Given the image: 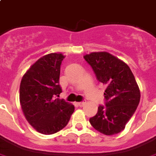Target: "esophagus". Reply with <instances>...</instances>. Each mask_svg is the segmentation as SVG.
Listing matches in <instances>:
<instances>
[{"instance_id":"obj_1","label":"esophagus","mask_w":156,"mask_h":156,"mask_svg":"<svg viewBox=\"0 0 156 156\" xmlns=\"http://www.w3.org/2000/svg\"><path fill=\"white\" fill-rule=\"evenodd\" d=\"M86 101H82V102H78V105L79 107H82V106H84L85 105H86Z\"/></svg>"}]
</instances>
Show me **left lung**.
Wrapping results in <instances>:
<instances>
[{
  "label": "left lung",
  "mask_w": 156,
  "mask_h": 156,
  "mask_svg": "<svg viewBox=\"0 0 156 156\" xmlns=\"http://www.w3.org/2000/svg\"><path fill=\"white\" fill-rule=\"evenodd\" d=\"M84 58L93 68L97 79L106 86L105 106L98 107L90 122L97 131L106 136L125 129L140 100V91L129 66L108 52H91Z\"/></svg>",
  "instance_id": "left-lung-1"
}]
</instances>
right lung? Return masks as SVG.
<instances>
[{"mask_svg": "<svg viewBox=\"0 0 156 156\" xmlns=\"http://www.w3.org/2000/svg\"><path fill=\"white\" fill-rule=\"evenodd\" d=\"M62 53L43 56L23 74L20 86V102L26 120L44 135L58 133L66 127L74 106L55 98L62 92L59 86Z\"/></svg>", "mask_w": 156, "mask_h": 156, "instance_id": "1", "label": "right lung"}]
</instances>
